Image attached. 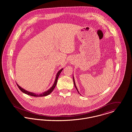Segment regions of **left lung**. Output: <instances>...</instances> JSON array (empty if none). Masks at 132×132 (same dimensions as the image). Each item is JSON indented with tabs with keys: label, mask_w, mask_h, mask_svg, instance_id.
I'll return each mask as SVG.
<instances>
[{
	"label": "left lung",
	"mask_w": 132,
	"mask_h": 132,
	"mask_svg": "<svg viewBox=\"0 0 132 132\" xmlns=\"http://www.w3.org/2000/svg\"><path fill=\"white\" fill-rule=\"evenodd\" d=\"M73 81H74V85H75V86L76 88V89L77 90V91H78V89H77V87H76V85L75 82V80H74V77H73Z\"/></svg>",
	"instance_id": "obj_1"
}]
</instances>
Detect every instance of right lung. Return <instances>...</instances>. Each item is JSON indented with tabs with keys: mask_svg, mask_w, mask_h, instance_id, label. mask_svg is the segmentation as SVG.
Listing matches in <instances>:
<instances>
[{
	"mask_svg": "<svg viewBox=\"0 0 132 132\" xmlns=\"http://www.w3.org/2000/svg\"><path fill=\"white\" fill-rule=\"evenodd\" d=\"M62 70H63V69H61V70H60L59 71H58V72L57 73L56 76V79H55V82H54V84H53V86H52V87H51L50 89H49L48 91H47V92H44L43 94H39V95L35 94H34V93H31V92H27V91L25 90V89H23L22 88H21V87L19 86V85L17 84V85L18 86V88L20 89V90L21 91H22V92H23V93H25V94H28V95H31V96H43L48 95L52 93V92L54 90V88L55 87V86H56V85L58 78V77H59V76L60 75V73H61V71H62Z\"/></svg>",
	"mask_w": 132,
	"mask_h": 132,
	"instance_id": "add662e5",
	"label": "right lung"
}]
</instances>
